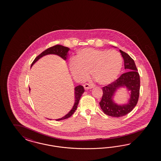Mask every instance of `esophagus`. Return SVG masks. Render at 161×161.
I'll return each instance as SVG.
<instances>
[{
	"label": "esophagus",
	"instance_id": "esophagus-1",
	"mask_svg": "<svg viewBox=\"0 0 161 161\" xmlns=\"http://www.w3.org/2000/svg\"><path fill=\"white\" fill-rule=\"evenodd\" d=\"M94 87L93 85L92 84H85L84 85V88L86 89V90H88V89H92Z\"/></svg>",
	"mask_w": 161,
	"mask_h": 161
}]
</instances>
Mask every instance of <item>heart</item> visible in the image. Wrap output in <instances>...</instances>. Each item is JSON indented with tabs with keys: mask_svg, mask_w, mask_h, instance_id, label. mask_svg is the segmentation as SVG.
I'll list each match as a JSON object with an SVG mask.
<instances>
[{
	"mask_svg": "<svg viewBox=\"0 0 161 161\" xmlns=\"http://www.w3.org/2000/svg\"><path fill=\"white\" fill-rule=\"evenodd\" d=\"M122 65V55L116 51L87 48L78 50L69 61V69L76 81L85 80L91 71L98 84L107 85L117 78Z\"/></svg>",
	"mask_w": 161,
	"mask_h": 161,
	"instance_id": "b5f03b06",
	"label": "heart"
}]
</instances>
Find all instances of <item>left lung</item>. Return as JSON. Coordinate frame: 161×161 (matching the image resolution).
Returning a JSON list of instances; mask_svg holds the SVG:
<instances>
[{
  "label": "left lung",
  "instance_id": "obj_1",
  "mask_svg": "<svg viewBox=\"0 0 161 161\" xmlns=\"http://www.w3.org/2000/svg\"><path fill=\"white\" fill-rule=\"evenodd\" d=\"M120 53L124 59L125 69L127 72L114 82L103 87L102 98L99 103L103 112L112 117H122L130 112L136 106L139 96L140 77L135 61L120 49ZM122 87L127 89L130 98L126 103L119 104L115 102L114 96L117 90Z\"/></svg>",
  "mask_w": 161,
  "mask_h": 161
}]
</instances>
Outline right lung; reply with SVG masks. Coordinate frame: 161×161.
Segmentation results:
<instances>
[{"instance_id":"add662e5","label":"right lung","mask_w":161,"mask_h":161,"mask_svg":"<svg viewBox=\"0 0 161 161\" xmlns=\"http://www.w3.org/2000/svg\"><path fill=\"white\" fill-rule=\"evenodd\" d=\"M69 50H70V49L68 48V47H64V46L61 45H55V46H53L52 47H50L49 48L47 49L46 50L43 51L41 54H39L37 57L35 58L34 61L31 64V68L33 66V65L35 63H36L39 60V59L42 58L43 57L45 56V55H58L59 57H60L61 58L63 59L64 61H67V59L68 58V55H69L68 52H69ZM29 92H30L31 88L29 87ZM84 91H85L84 88L81 85H79L78 86L74 88L75 102L74 104L73 107L71 108V110L67 114H65L64 117H61L60 119H56L57 121L66 119L69 118L71 116L73 115V114L76 110V109L77 108V106H78L79 101L80 100V98L81 97V96L83 95ZM50 120H51V119H50Z\"/></svg>"}]
</instances>
